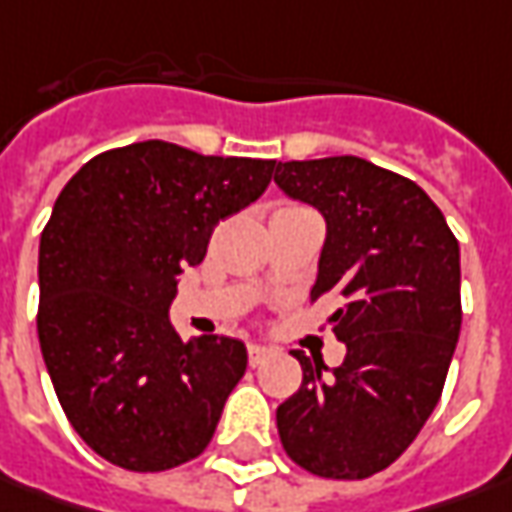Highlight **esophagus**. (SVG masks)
I'll return each mask as SVG.
<instances>
[{
	"label": "esophagus",
	"instance_id": "obj_1",
	"mask_svg": "<svg viewBox=\"0 0 512 512\" xmlns=\"http://www.w3.org/2000/svg\"><path fill=\"white\" fill-rule=\"evenodd\" d=\"M272 357V348H266V345H249V365L257 368V365H263V362Z\"/></svg>",
	"mask_w": 512,
	"mask_h": 512
}]
</instances>
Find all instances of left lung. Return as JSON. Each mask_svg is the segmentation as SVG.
<instances>
[{"label": "left lung", "instance_id": "left-lung-1", "mask_svg": "<svg viewBox=\"0 0 512 512\" xmlns=\"http://www.w3.org/2000/svg\"><path fill=\"white\" fill-rule=\"evenodd\" d=\"M274 184L326 218L311 303L345 360L294 357L303 385L277 408L291 462L323 479H368L397 462L442 397L462 328L459 240L422 186L357 155L280 161Z\"/></svg>", "mask_w": 512, "mask_h": 512}]
</instances>
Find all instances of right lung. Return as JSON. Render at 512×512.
<instances>
[{"instance_id":"1","label":"right lung","mask_w":512,"mask_h":512,"mask_svg":"<svg viewBox=\"0 0 512 512\" xmlns=\"http://www.w3.org/2000/svg\"><path fill=\"white\" fill-rule=\"evenodd\" d=\"M274 161L138 141L67 181L39 243V345L64 414L107 462L158 473L201 456L246 345L169 323L178 274L257 201Z\"/></svg>"}]
</instances>
